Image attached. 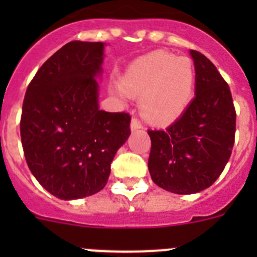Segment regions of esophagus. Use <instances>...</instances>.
I'll list each match as a JSON object with an SVG mask.
<instances>
[{"label": "esophagus", "instance_id": "esophagus-1", "mask_svg": "<svg viewBox=\"0 0 257 257\" xmlns=\"http://www.w3.org/2000/svg\"><path fill=\"white\" fill-rule=\"evenodd\" d=\"M143 127V123L142 122L138 119V118L134 117L133 119H131V130L135 131V130H139V128H142Z\"/></svg>", "mask_w": 257, "mask_h": 257}]
</instances>
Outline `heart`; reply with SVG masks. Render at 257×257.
<instances>
[{"label": "heart", "mask_w": 257, "mask_h": 257, "mask_svg": "<svg viewBox=\"0 0 257 257\" xmlns=\"http://www.w3.org/2000/svg\"><path fill=\"white\" fill-rule=\"evenodd\" d=\"M194 82L196 73L189 59L156 51L134 61L122 77V86L113 92L121 99L140 97L143 115L153 123L167 124L188 108Z\"/></svg>", "instance_id": "b5f03b06"}]
</instances>
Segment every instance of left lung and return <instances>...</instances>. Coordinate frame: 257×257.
I'll return each mask as SVG.
<instances>
[{
	"instance_id": "8db88e82",
	"label": "left lung",
	"mask_w": 257,
	"mask_h": 257,
	"mask_svg": "<svg viewBox=\"0 0 257 257\" xmlns=\"http://www.w3.org/2000/svg\"><path fill=\"white\" fill-rule=\"evenodd\" d=\"M196 68V97L166 130H148L152 180L176 194L211 187L224 171L235 136L230 88L203 54L190 51Z\"/></svg>"
}]
</instances>
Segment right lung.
<instances>
[{"instance_id":"1","label":"right lung","mask_w":257,"mask_h":257,"mask_svg":"<svg viewBox=\"0 0 257 257\" xmlns=\"http://www.w3.org/2000/svg\"><path fill=\"white\" fill-rule=\"evenodd\" d=\"M103 42L72 41L45 61L27 88L20 136L27 165L60 199L100 192L130 136L128 113L99 109Z\"/></svg>"}]
</instances>
